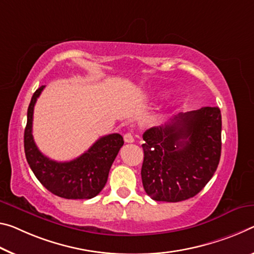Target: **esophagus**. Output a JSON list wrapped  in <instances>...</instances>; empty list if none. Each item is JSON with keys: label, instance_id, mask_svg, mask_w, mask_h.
<instances>
[{"label": "esophagus", "instance_id": "1", "mask_svg": "<svg viewBox=\"0 0 254 254\" xmlns=\"http://www.w3.org/2000/svg\"><path fill=\"white\" fill-rule=\"evenodd\" d=\"M123 138H124V141H126L127 143L134 142V136H133V134L130 133V132H127V133L124 134Z\"/></svg>", "mask_w": 254, "mask_h": 254}]
</instances>
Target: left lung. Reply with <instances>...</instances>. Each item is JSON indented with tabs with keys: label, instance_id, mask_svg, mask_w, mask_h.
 Segmentation results:
<instances>
[{
	"label": "left lung",
	"instance_id": "1",
	"mask_svg": "<svg viewBox=\"0 0 254 254\" xmlns=\"http://www.w3.org/2000/svg\"><path fill=\"white\" fill-rule=\"evenodd\" d=\"M141 179L151 199L179 202L202 190L218 167L221 114L218 107L180 113L142 135Z\"/></svg>",
	"mask_w": 254,
	"mask_h": 254
}]
</instances>
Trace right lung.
Wrapping results in <instances>:
<instances>
[{
  "mask_svg": "<svg viewBox=\"0 0 254 254\" xmlns=\"http://www.w3.org/2000/svg\"><path fill=\"white\" fill-rule=\"evenodd\" d=\"M45 86L31 97L25 128V154L36 178L53 194L64 199H91L105 187L111 166L123 146V138L112 133L98 139L88 150L70 162H55L43 155L33 136L34 107Z\"/></svg>",
  "mask_w": 254,
  "mask_h": 254,
  "instance_id": "1",
  "label": "right lung"
}]
</instances>
